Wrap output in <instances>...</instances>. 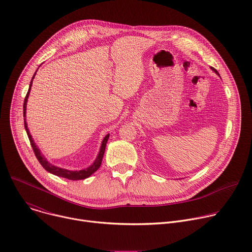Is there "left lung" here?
Here are the masks:
<instances>
[{
  "label": "left lung",
  "mask_w": 252,
  "mask_h": 252,
  "mask_svg": "<svg viewBox=\"0 0 252 252\" xmlns=\"http://www.w3.org/2000/svg\"><path fill=\"white\" fill-rule=\"evenodd\" d=\"M212 69H213V70L215 71V73H217V74H219V73H218V70H217V69H215V68H213V67H212Z\"/></svg>",
  "instance_id": "1"
}]
</instances>
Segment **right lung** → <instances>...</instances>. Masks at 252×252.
Here are the masks:
<instances>
[{
  "label": "right lung",
  "instance_id": "add662e5",
  "mask_svg": "<svg viewBox=\"0 0 252 252\" xmlns=\"http://www.w3.org/2000/svg\"><path fill=\"white\" fill-rule=\"evenodd\" d=\"M37 73V71H35ZM34 73V75H35ZM34 75L32 76V79L30 83V88H29V91L27 93V95L25 97V100H24V117H26V106H27V101H28V97H29V94H30V91H31V87H32V80L34 78ZM25 128L27 130V134L29 136V139H30V142H31V146L32 148V151L34 153V156L35 158H38L39 162L42 164V166L49 172L55 174V175H58V176H61V177H63V178H67V179H70V181H79V179H85L89 176H91L94 172H95L100 164H101V160H102V158H103V154H104V151H105V146H106V142H107V138H109L110 134H106L105 137L103 138L102 142H101V147H100V151L98 153V156L96 158V159L94 160V162L89 166L88 168L86 169H83V170H77V171H74V170H67V169H63V168H61V167H57L53 164H51L50 162L47 161V159L44 158V156H42L40 150L37 148V146H35V143L33 142L32 138V135L30 134V131H29V128L27 126V124H26V121H25Z\"/></svg>",
  "mask_w": 252,
  "mask_h": 252
}]
</instances>
